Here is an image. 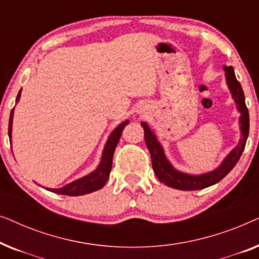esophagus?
<instances>
[{
  "mask_svg": "<svg viewBox=\"0 0 259 259\" xmlns=\"http://www.w3.org/2000/svg\"><path fill=\"white\" fill-rule=\"evenodd\" d=\"M137 112H138V113H143V111H141V109H138Z\"/></svg>",
  "mask_w": 259,
  "mask_h": 259,
  "instance_id": "1",
  "label": "esophagus"
}]
</instances>
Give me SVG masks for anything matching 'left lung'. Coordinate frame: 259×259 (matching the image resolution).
I'll use <instances>...</instances> for the list:
<instances>
[{
    "instance_id": "1",
    "label": "left lung",
    "mask_w": 259,
    "mask_h": 259,
    "mask_svg": "<svg viewBox=\"0 0 259 259\" xmlns=\"http://www.w3.org/2000/svg\"><path fill=\"white\" fill-rule=\"evenodd\" d=\"M225 70V79L228 84L230 93L236 104L237 111L239 112V130H240V139L236 147H233L230 153L223 159L221 165L217 166L214 169L210 172L201 173V175H191V173L182 172L177 169L171 164L166 157L164 147L159 143L157 136L151 130V127L146 122H141V126L144 127V136L145 143L150 151L152 158V167L155 176L161 183L173 189L182 190V191H193L201 190L205 187L214 185L218 182L224 178L231 169L235 167V165L238 162L240 155H242L244 147H245L247 137H249V111H247L245 105V97L242 86L236 79L235 70L232 66H224Z\"/></svg>"
}]
</instances>
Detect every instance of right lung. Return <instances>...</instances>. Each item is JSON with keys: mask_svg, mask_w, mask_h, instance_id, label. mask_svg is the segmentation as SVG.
Returning a JSON list of instances; mask_svg holds the SVG:
<instances>
[{"mask_svg": "<svg viewBox=\"0 0 259 259\" xmlns=\"http://www.w3.org/2000/svg\"><path fill=\"white\" fill-rule=\"evenodd\" d=\"M21 91L20 90L19 94L16 97V104L20 101L21 98ZM13 118H14V108L10 112L9 116V127H8V134H9V140L10 145H12V130H13ZM130 122V120L127 119L121 123H119L118 126L115 127L114 130L112 131V133L108 136V139L106 141L104 151H102L100 162H99L98 167L88 173L87 176L82 177V178H79L74 182L66 184L65 186L60 187V189H49V187H46V190L51 191V192L58 193V194H65V196H83V194L94 192V191L100 190L101 187L105 186V184L107 183L109 173H111L112 169V160H113V154H114L115 147L119 143L120 137H121V133L123 128L127 123Z\"/></svg>", "mask_w": 259, "mask_h": 259, "instance_id": "1", "label": "right lung"}]
</instances>
